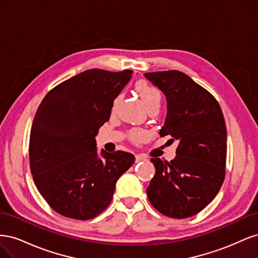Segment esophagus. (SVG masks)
<instances>
[{
    "label": "esophagus",
    "instance_id": "1",
    "mask_svg": "<svg viewBox=\"0 0 258 258\" xmlns=\"http://www.w3.org/2000/svg\"><path fill=\"white\" fill-rule=\"evenodd\" d=\"M146 160V158L142 155H136V162H140V161H144Z\"/></svg>",
    "mask_w": 258,
    "mask_h": 258
}]
</instances>
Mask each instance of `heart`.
Instances as JSON below:
<instances>
[{"label":"heart","instance_id":"b5f03b06","mask_svg":"<svg viewBox=\"0 0 258 258\" xmlns=\"http://www.w3.org/2000/svg\"><path fill=\"white\" fill-rule=\"evenodd\" d=\"M136 90L139 93L140 98H141L142 102L144 106L146 107V110H150L152 107H159L160 102H161V93L160 91L153 86L152 84L147 83L145 81H139L136 83ZM120 100V96H117L112 103V108L115 110L117 104H118ZM145 132L143 130H132L130 132V139L134 142H140L145 138Z\"/></svg>","mask_w":258,"mask_h":258}]
</instances>
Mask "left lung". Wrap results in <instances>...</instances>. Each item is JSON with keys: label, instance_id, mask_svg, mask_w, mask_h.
Instances as JSON below:
<instances>
[{"label": "left lung", "instance_id": "1", "mask_svg": "<svg viewBox=\"0 0 258 258\" xmlns=\"http://www.w3.org/2000/svg\"><path fill=\"white\" fill-rule=\"evenodd\" d=\"M144 76L167 99V117L160 137L178 142L175 158H152L156 173L147 197L163 215L186 218L214 199L225 178L227 131L215 98L183 72L162 71Z\"/></svg>", "mask_w": 258, "mask_h": 258}]
</instances>
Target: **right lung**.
<instances>
[{"mask_svg": "<svg viewBox=\"0 0 258 258\" xmlns=\"http://www.w3.org/2000/svg\"><path fill=\"white\" fill-rule=\"evenodd\" d=\"M131 75V70H87L56 86L38 106L30 134L31 173L59 214L96 217L111 204L117 179L134 165L135 156L122 151L102 150L99 156L95 139Z\"/></svg>", "mask_w": 258, "mask_h": 258, "instance_id": "add662e5", "label": "right lung"}]
</instances>
